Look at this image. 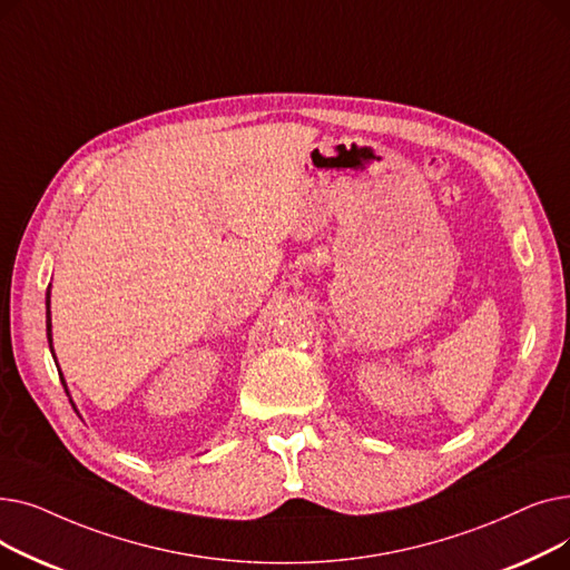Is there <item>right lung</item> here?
I'll list each match as a JSON object with an SVG mask.
<instances>
[{"instance_id": "add662e5", "label": "right lung", "mask_w": 570, "mask_h": 570, "mask_svg": "<svg viewBox=\"0 0 570 570\" xmlns=\"http://www.w3.org/2000/svg\"><path fill=\"white\" fill-rule=\"evenodd\" d=\"M46 335H48L50 353H52V357H55V351H52V318H50V286H48V291H46ZM55 365H57V357H55ZM57 372H59V381H62L65 391H67V395H69V387H67V381H65V376H62V370H59V365H57ZM69 402H71V406L76 409V404H73L71 395H69Z\"/></svg>"}]
</instances>
